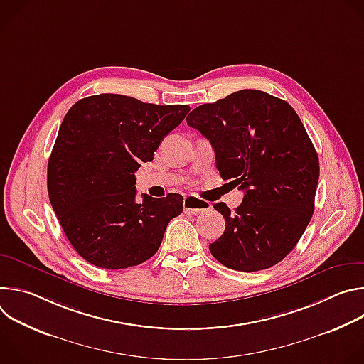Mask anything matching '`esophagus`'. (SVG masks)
<instances>
[{"label": "esophagus", "mask_w": 364, "mask_h": 364, "mask_svg": "<svg viewBox=\"0 0 364 364\" xmlns=\"http://www.w3.org/2000/svg\"><path fill=\"white\" fill-rule=\"evenodd\" d=\"M183 205H184V213L186 215H200L203 212H207L212 209V204L207 203V201H203L197 197H193V196H187L183 201Z\"/></svg>", "instance_id": "1"}]
</instances>
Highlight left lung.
Returning <instances> with one entry per match:
<instances>
[{
	"instance_id": "8db88e82",
	"label": "left lung",
	"mask_w": 364,
	"mask_h": 364,
	"mask_svg": "<svg viewBox=\"0 0 364 364\" xmlns=\"http://www.w3.org/2000/svg\"><path fill=\"white\" fill-rule=\"evenodd\" d=\"M187 125L210 141L223 180L245 191L235 212L225 203L223 235L209 245L225 267L268 269L295 247L314 213L320 163L288 102L243 89L190 112Z\"/></svg>"
}]
</instances>
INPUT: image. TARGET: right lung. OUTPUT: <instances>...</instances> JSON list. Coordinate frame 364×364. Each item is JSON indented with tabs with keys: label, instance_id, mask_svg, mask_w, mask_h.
Instances as JSON below:
<instances>
[{
	"label": "right lung",
	"instance_id": "obj_1",
	"mask_svg": "<svg viewBox=\"0 0 364 364\" xmlns=\"http://www.w3.org/2000/svg\"><path fill=\"white\" fill-rule=\"evenodd\" d=\"M188 111L117 93L83 97L69 109L48 159L47 190L65 235L85 261L125 269L159 250L167 225L183 212V197L142 194L136 203L135 171L152 161Z\"/></svg>",
	"mask_w": 364,
	"mask_h": 364
}]
</instances>
